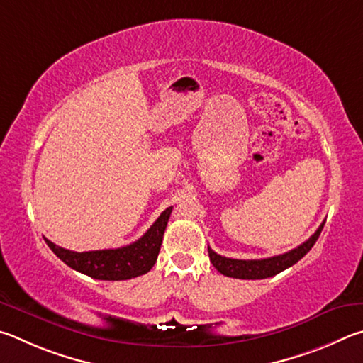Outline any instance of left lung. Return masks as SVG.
<instances>
[{"label":"left lung","mask_w":363,"mask_h":363,"mask_svg":"<svg viewBox=\"0 0 363 363\" xmlns=\"http://www.w3.org/2000/svg\"><path fill=\"white\" fill-rule=\"evenodd\" d=\"M322 223L317 231L311 236L306 242L298 245L296 249L290 250L287 253H282V255L271 257V258H263V259H234V258H226L221 257L218 253H215L211 247H208V257H211V262L215 266V269L221 272L223 276L234 277V279H266L272 277L282 272L284 269L290 268L295 263L300 262V259L306 255V253L313 249L315 240L319 239L320 233L323 230Z\"/></svg>","instance_id":"obj_1"}]
</instances>
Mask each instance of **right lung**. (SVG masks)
Instances as JSON below:
<instances>
[{
  "mask_svg": "<svg viewBox=\"0 0 363 363\" xmlns=\"http://www.w3.org/2000/svg\"><path fill=\"white\" fill-rule=\"evenodd\" d=\"M170 213L172 207H167L142 238L119 249L73 252L62 249L46 238L44 240L49 249L74 271L99 281H127L146 274L155 266Z\"/></svg>",
  "mask_w": 363,
  "mask_h": 363,
  "instance_id": "right-lung-1",
  "label": "right lung"
}]
</instances>
